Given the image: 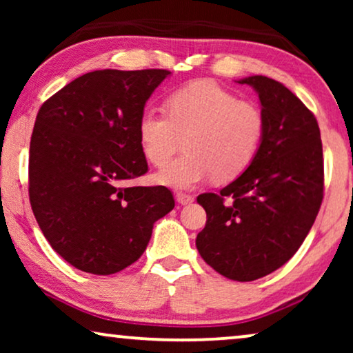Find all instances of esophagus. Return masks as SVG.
Masks as SVG:
<instances>
[{"label":"esophagus","instance_id":"obj_1","mask_svg":"<svg viewBox=\"0 0 353 353\" xmlns=\"http://www.w3.org/2000/svg\"><path fill=\"white\" fill-rule=\"evenodd\" d=\"M176 201L180 202L181 205H188V204H191V202H194V196L185 194V192H178V194H176Z\"/></svg>","mask_w":353,"mask_h":353}]
</instances>
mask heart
I'll list each match as a JSON object with an SVG mask.
<instances>
[{
  "label": "heart",
  "mask_w": 353,
  "mask_h": 353,
  "mask_svg": "<svg viewBox=\"0 0 353 353\" xmlns=\"http://www.w3.org/2000/svg\"><path fill=\"white\" fill-rule=\"evenodd\" d=\"M167 112L146 109L138 119L139 146L152 165L170 161L185 138L186 152L157 173L161 185L191 190L209 178L230 183L257 156L265 133L262 109L215 81L196 80L175 90Z\"/></svg>",
  "instance_id": "obj_1"
}]
</instances>
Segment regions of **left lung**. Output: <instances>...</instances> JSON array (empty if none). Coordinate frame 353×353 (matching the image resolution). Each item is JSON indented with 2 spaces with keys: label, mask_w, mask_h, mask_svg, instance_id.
<instances>
[{
  "label": "left lung",
  "mask_w": 353,
  "mask_h": 353,
  "mask_svg": "<svg viewBox=\"0 0 353 353\" xmlns=\"http://www.w3.org/2000/svg\"><path fill=\"white\" fill-rule=\"evenodd\" d=\"M257 91L265 117L259 152L220 194L197 197L207 214L196 248L215 272L254 281L283 267L307 238L323 201V146L315 115L263 75L238 80Z\"/></svg>",
  "instance_id": "left-lung-1"
}]
</instances>
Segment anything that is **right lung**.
Returning <instances> with one entry per match:
<instances>
[{
    "instance_id": "right-lung-1",
    "label": "right lung",
    "mask_w": 353,
    "mask_h": 353,
    "mask_svg": "<svg viewBox=\"0 0 353 353\" xmlns=\"http://www.w3.org/2000/svg\"><path fill=\"white\" fill-rule=\"evenodd\" d=\"M162 69L94 70L38 110L28 157L33 215L72 267L114 274L137 262L173 207L165 186H130L148 172L138 119Z\"/></svg>"
}]
</instances>
